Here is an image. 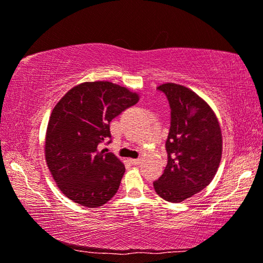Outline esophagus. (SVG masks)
<instances>
[{
	"mask_svg": "<svg viewBox=\"0 0 263 263\" xmlns=\"http://www.w3.org/2000/svg\"><path fill=\"white\" fill-rule=\"evenodd\" d=\"M132 165H139L141 162V159H130Z\"/></svg>",
	"mask_w": 263,
	"mask_h": 263,
	"instance_id": "34e87169",
	"label": "esophagus"
}]
</instances>
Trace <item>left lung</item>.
<instances>
[{
    "label": "left lung",
    "instance_id": "1",
    "mask_svg": "<svg viewBox=\"0 0 263 263\" xmlns=\"http://www.w3.org/2000/svg\"><path fill=\"white\" fill-rule=\"evenodd\" d=\"M157 89L168 101L171 126L167 165L153 186L166 201L181 202L213 180L222 154L221 128L210 105L189 87L166 83Z\"/></svg>",
    "mask_w": 263,
    "mask_h": 263
}]
</instances>
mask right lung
I'll list each match as a JSON object with an SVG mask.
<instances>
[{
    "instance_id": "add662e5",
    "label": "right lung",
    "mask_w": 263,
    "mask_h": 263,
    "mask_svg": "<svg viewBox=\"0 0 263 263\" xmlns=\"http://www.w3.org/2000/svg\"><path fill=\"white\" fill-rule=\"evenodd\" d=\"M138 101L136 92L111 82H85L53 107L45 160L57 186L72 201L99 207L117 193L125 166L114 153L98 151V145L111 138V120Z\"/></svg>"
}]
</instances>
